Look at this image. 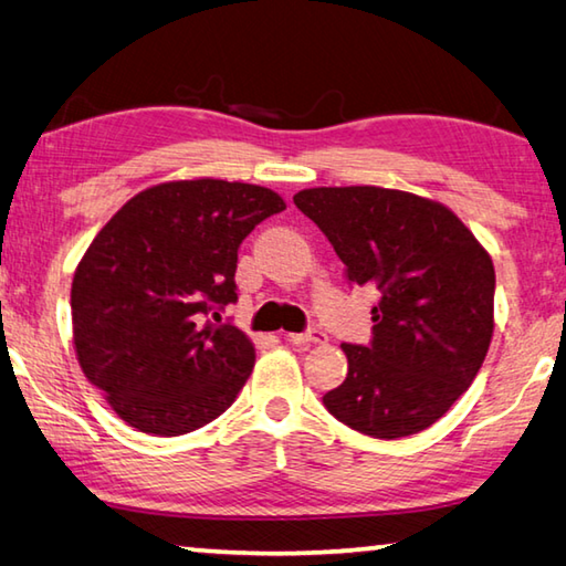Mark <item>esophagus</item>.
Returning <instances> with one entry per match:
<instances>
[{
	"label": "esophagus",
	"mask_w": 566,
	"mask_h": 566,
	"mask_svg": "<svg viewBox=\"0 0 566 566\" xmlns=\"http://www.w3.org/2000/svg\"><path fill=\"white\" fill-rule=\"evenodd\" d=\"M286 342L300 344V347H310V344L327 342V334H324L322 329H306L302 334H286Z\"/></svg>",
	"instance_id": "34e87169"
}]
</instances>
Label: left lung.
I'll list each match as a JSON object with an SVG mask.
<instances>
[{"label": "left lung", "instance_id": "8db88e82", "mask_svg": "<svg viewBox=\"0 0 566 566\" xmlns=\"http://www.w3.org/2000/svg\"><path fill=\"white\" fill-rule=\"evenodd\" d=\"M347 266L377 286L371 342L342 344L347 379L324 395L361 434L399 439L444 417L472 385L494 332V264L452 209L385 187L294 195Z\"/></svg>", "mask_w": 566, "mask_h": 566}]
</instances>
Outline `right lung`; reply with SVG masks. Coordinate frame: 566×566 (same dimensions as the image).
I'll use <instances>...</instances> for the list:
<instances>
[{
    "instance_id": "right-lung-1",
    "label": "right lung",
    "mask_w": 566,
    "mask_h": 566,
    "mask_svg": "<svg viewBox=\"0 0 566 566\" xmlns=\"http://www.w3.org/2000/svg\"><path fill=\"white\" fill-rule=\"evenodd\" d=\"M282 209L276 191L244 181H165L94 237L72 282L74 349L129 427L177 437L232 407L254 344L217 322L237 302L239 244Z\"/></svg>"
}]
</instances>
